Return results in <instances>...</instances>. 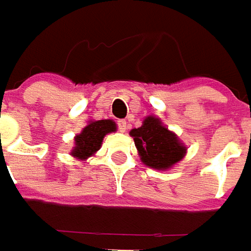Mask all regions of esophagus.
<instances>
[{
    "instance_id": "34e87169",
    "label": "esophagus",
    "mask_w": 251,
    "mask_h": 251,
    "mask_svg": "<svg viewBox=\"0 0 251 251\" xmlns=\"http://www.w3.org/2000/svg\"><path fill=\"white\" fill-rule=\"evenodd\" d=\"M127 127H128V123H127V121H126V120L119 121V130H120L121 132H126Z\"/></svg>"
}]
</instances>
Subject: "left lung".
Masks as SVG:
<instances>
[{
  "label": "left lung",
  "mask_w": 251,
  "mask_h": 251,
  "mask_svg": "<svg viewBox=\"0 0 251 251\" xmlns=\"http://www.w3.org/2000/svg\"><path fill=\"white\" fill-rule=\"evenodd\" d=\"M130 135L134 138L141 162L155 170L172 169L187 153V147L177 134L169 130L156 116H147L142 126L132 128Z\"/></svg>",
  "instance_id": "left-lung-1"
}]
</instances>
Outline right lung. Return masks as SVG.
I'll return each mask as SVG.
<instances>
[{
	"label": "right lung",
	"instance_id": "add662e5",
	"mask_svg": "<svg viewBox=\"0 0 251 251\" xmlns=\"http://www.w3.org/2000/svg\"><path fill=\"white\" fill-rule=\"evenodd\" d=\"M117 131L113 120H89L79 134L74 137V147L70 155L78 160H86L100 150L103 138Z\"/></svg>",
	"mask_w": 251,
	"mask_h": 251
}]
</instances>
